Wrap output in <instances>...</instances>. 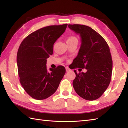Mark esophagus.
Returning <instances> with one entry per match:
<instances>
[{
	"label": "esophagus",
	"instance_id": "esophagus-1",
	"mask_svg": "<svg viewBox=\"0 0 128 128\" xmlns=\"http://www.w3.org/2000/svg\"><path fill=\"white\" fill-rule=\"evenodd\" d=\"M66 72H69L70 70V69L68 66H66Z\"/></svg>",
	"mask_w": 128,
	"mask_h": 128
}]
</instances>
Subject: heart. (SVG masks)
Wrapping results in <instances>:
<instances>
[{
  "instance_id": "b5f03b06",
  "label": "heart",
  "mask_w": 128,
  "mask_h": 128,
  "mask_svg": "<svg viewBox=\"0 0 128 128\" xmlns=\"http://www.w3.org/2000/svg\"><path fill=\"white\" fill-rule=\"evenodd\" d=\"M75 38H76L74 36H70L68 38H67L66 41H68V40H72L73 39H75Z\"/></svg>"
}]
</instances>
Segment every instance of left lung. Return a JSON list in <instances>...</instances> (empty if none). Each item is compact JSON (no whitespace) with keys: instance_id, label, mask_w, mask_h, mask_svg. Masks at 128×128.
<instances>
[{"instance_id":"left-lung-1","label":"left lung","mask_w":128,"mask_h":128,"mask_svg":"<svg viewBox=\"0 0 128 128\" xmlns=\"http://www.w3.org/2000/svg\"><path fill=\"white\" fill-rule=\"evenodd\" d=\"M69 28L80 34L81 44L78 56L72 62L74 69L85 68L86 72L77 73L72 85L75 92L88 100L102 96L110 82L113 62L110 47L105 40L88 26L74 24Z\"/></svg>"}]
</instances>
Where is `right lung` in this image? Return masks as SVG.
<instances>
[{
  "label": "right lung",
  "mask_w": 128,
  "mask_h": 128,
  "mask_svg": "<svg viewBox=\"0 0 128 128\" xmlns=\"http://www.w3.org/2000/svg\"><path fill=\"white\" fill-rule=\"evenodd\" d=\"M68 24L44 27L32 32L24 39L17 54L20 82L34 99L47 98L58 88L66 74V68L59 66L48 72L47 58L52 55L53 44L66 31Z\"/></svg>",
  "instance_id": "add662e5"
}]
</instances>
